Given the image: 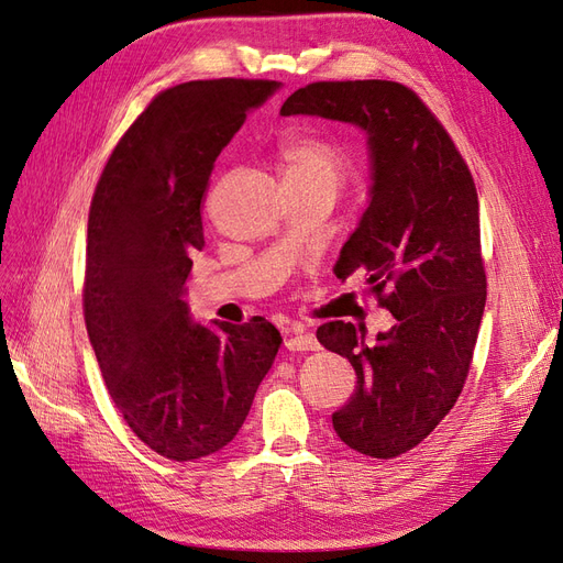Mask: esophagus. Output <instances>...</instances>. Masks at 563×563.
Here are the masks:
<instances>
[{"label": "esophagus", "instance_id": "obj_1", "mask_svg": "<svg viewBox=\"0 0 563 563\" xmlns=\"http://www.w3.org/2000/svg\"><path fill=\"white\" fill-rule=\"evenodd\" d=\"M284 345H286V350H291V352H310V350L319 347L317 338L310 331H305L302 327H294L291 331H288Z\"/></svg>", "mask_w": 563, "mask_h": 563}]
</instances>
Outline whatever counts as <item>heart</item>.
Instances as JSON below:
<instances>
[{
	"label": "heart",
	"mask_w": 563,
	"mask_h": 563,
	"mask_svg": "<svg viewBox=\"0 0 563 563\" xmlns=\"http://www.w3.org/2000/svg\"><path fill=\"white\" fill-rule=\"evenodd\" d=\"M284 187H308L335 195L350 174V162L335 145L312 135L284 139L275 150Z\"/></svg>",
	"instance_id": "1"
}]
</instances>
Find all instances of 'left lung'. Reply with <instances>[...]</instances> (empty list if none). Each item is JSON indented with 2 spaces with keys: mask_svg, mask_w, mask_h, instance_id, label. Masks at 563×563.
<instances>
[{
  "mask_svg": "<svg viewBox=\"0 0 563 563\" xmlns=\"http://www.w3.org/2000/svg\"><path fill=\"white\" fill-rule=\"evenodd\" d=\"M282 114L338 119L368 135L371 201L335 275L364 272L397 323L373 345L350 321L321 323L317 338L356 373L335 434L364 455L397 457L446 418L470 373L486 305L474 178L434 112L399 81H314Z\"/></svg>",
  "mask_w": 563,
  "mask_h": 563,
  "instance_id": "1",
  "label": "left lung"
}]
</instances>
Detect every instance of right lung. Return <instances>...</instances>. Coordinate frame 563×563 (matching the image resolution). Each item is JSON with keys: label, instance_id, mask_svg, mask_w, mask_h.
<instances>
[{"label": "right lung", "instance_id": "obj_1", "mask_svg": "<svg viewBox=\"0 0 563 563\" xmlns=\"http://www.w3.org/2000/svg\"><path fill=\"white\" fill-rule=\"evenodd\" d=\"M277 87L225 77L157 93L114 145L91 199L89 340L133 434L178 463L230 444L282 345L265 319L201 327L183 300L213 162Z\"/></svg>", "mask_w": 563, "mask_h": 563}]
</instances>
